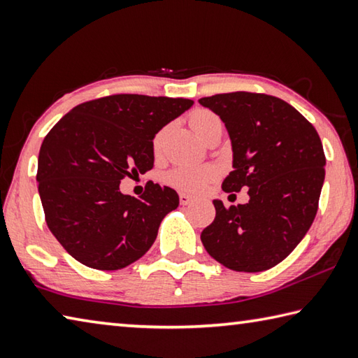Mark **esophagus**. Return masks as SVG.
Returning <instances> with one entry per match:
<instances>
[{
	"mask_svg": "<svg viewBox=\"0 0 358 358\" xmlns=\"http://www.w3.org/2000/svg\"><path fill=\"white\" fill-rule=\"evenodd\" d=\"M179 203L182 206H189L190 203H193V198L190 195H187V193H180L179 195Z\"/></svg>",
	"mask_w": 358,
	"mask_h": 358,
	"instance_id": "34e87169",
	"label": "esophagus"
}]
</instances>
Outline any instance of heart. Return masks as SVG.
I'll return each instance as SVG.
<instances>
[{
    "instance_id": "heart-1",
    "label": "heart",
    "mask_w": 358,
    "mask_h": 358,
    "mask_svg": "<svg viewBox=\"0 0 358 358\" xmlns=\"http://www.w3.org/2000/svg\"><path fill=\"white\" fill-rule=\"evenodd\" d=\"M190 125L199 138L208 136L212 130L222 127L220 117L208 110H196L190 115ZM163 134L154 138V150L159 152L163 140ZM217 168L214 165H178L165 174V182L180 192L198 193L201 192L210 180L217 178Z\"/></svg>"
}]
</instances>
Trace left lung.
Instances as JSON below:
<instances>
[{"instance_id":"8db88e82","label":"left lung","mask_w":358,"mask_h":358,"mask_svg":"<svg viewBox=\"0 0 358 358\" xmlns=\"http://www.w3.org/2000/svg\"><path fill=\"white\" fill-rule=\"evenodd\" d=\"M220 116L233 149L222 189H248V203L227 209L201 233L208 253L236 272H262L283 261L310 229L325 178L316 129L285 100L255 92L198 100Z\"/></svg>"}]
</instances>
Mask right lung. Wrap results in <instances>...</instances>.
I'll return each mask as SVG.
<instances>
[{
	"instance_id": "add662e5",
	"label": "right lung",
	"mask_w": 358,
	"mask_h": 358,
	"mask_svg": "<svg viewBox=\"0 0 358 358\" xmlns=\"http://www.w3.org/2000/svg\"><path fill=\"white\" fill-rule=\"evenodd\" d=\"M192 105L117 94L75 106L48 131L36 179L48 229L72 258L117 271L150 248L163 218L178 209V193L148 182L134 198L119 184L152 169L154 136Z\"/></svg>"
}]
</instances>
